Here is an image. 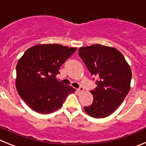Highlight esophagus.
<instances>
[{"mask_svg":"<svg viewBox=\"0 0 146 146\" xmlns=\"http://www.w3.org/2000/svg\"><path fill=\"white\" fill-rule=\"evenodd\" d=\"M77 91H78V92H79V93H82V92H84V88H83V87L81 86L79 88H78V89H77Z\"/></svg>","mask_w":146,"mask_h":146,"instance_id":"34e87169","label":"esophagus"}]
</instances>
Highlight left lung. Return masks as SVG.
Instances as JSON below:
<instances>
[{
  "instance_id": "left-lung-1",
  "label": "left lung",
  "mask_w": 146,
  "mask_h": 146,
  "mask_svg": "<svg viewBox=\"0 0 146 146\" xmlns=\"http://www.w3.org/2000/svg\"><path fill=\"white\" fill-rule=\"evenodd\" d=\"M79 56L88 71L98 78L97 86L91 93L93 103L84 107L92 117L104 118L112 114L130 89L132 72L123 54L114 47L93 44L81 47Z\"/></svg>"
}]
</instances>
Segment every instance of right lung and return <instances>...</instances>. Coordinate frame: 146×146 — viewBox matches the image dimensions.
Instances as JSON below:
<instances>
[{
	"instance_id": "1",
	"label": "right lung",
	"mask_w": 146,
	"mask_h": 146,
	"mask_svg": "<svg viewBox=\"0 0 146 146\" xmlns=\"http://www.w3.org/2000/svg\"><path fill=\"white\" fill-rule=\"evenodd\" d=\"M76 50L57 44H36L26 50L16 65V87L32 110L50 114L60 108L76 89L55 78L60 68Z\"/></svg>"
}]
</instances>
